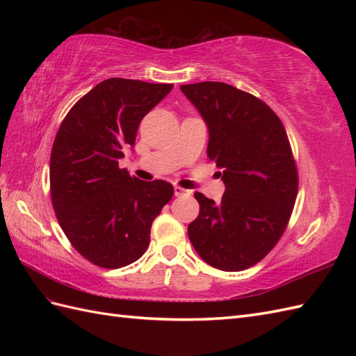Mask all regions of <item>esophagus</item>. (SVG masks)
Wrapping results in <instances>:
<instances>
[{
  "label": "esophagus",
  "instance_id": "34e87169",
  "mask_svg": "<svg viewBox=\"0 0 356 356\" xmlns=\"http://www.w3.org/2000/svg\"><path fill=\"white\" fill-rule=\"evenodd\" d=\"M190 194V191L188 190H185V188H182V186H174V195H176V197H182V195H188Z\"/></svg>",
  "mask_w": 356,
  "mask_h": 356
}]
</instances>
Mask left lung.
<instances>
[{
    "label": "left lung",
    "instance_id": "obj_1",
    "mask_svg": "<svg viewBox=\"0 0 356 356\" xmlns=\"http://www.w3.org/2000/svg\"><path fill=\"white\" fill-rule=\"evenodd\" d=\"M208 125V157L226 186L216 203L194 193L188 225L195 251L226 272L254 266L277 245L298 193V172L282 120L259 97L225 82L180 87Z\"/></svg>",
    "mask_w": 356,
    "mask_h": 356
}]
</instances>
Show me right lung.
<instances>
[{"label": "right lung", "mask_w": 356, "mask_h": 356, "mask_svg": "<svg viewBox=\"0 0 356 356\" xmlns=\"http://www.w3.org/2000/svg\"><path fill=\"white\" fill-rule=\"evenodd\" d=\"M172 84L110 78L67 113L53 142L50 194L56 218L76 251L118 269L147 251L154 218L174 194L165 180L143 182L119 168L140 120Z\"/></svg>", "instance_id": "1"}]
</instances>
